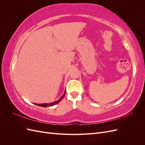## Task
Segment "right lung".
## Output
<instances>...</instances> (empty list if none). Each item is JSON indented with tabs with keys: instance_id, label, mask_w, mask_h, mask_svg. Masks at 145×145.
Masks as SVG:
<instances>
[{
	"instance_id": "obj_1",
	"label": "right lung",
	"mask_w": 145,
	"mask_h": 145,
	"mask_svg": "<svg viewBox=\"0 0 145 145\" xmlns=\"http://www.w3.org/2000/svg\"><path fill=\"white\" fill-rule=\"evenodd\" d=\"M65 93H66V90L65 91L64 94L62 95V97H60V99L59 100H58L57 101H56V102H54L52 103H43V104H37V103H34L35 105H38V106H42V107H47V106H53V105H56V104H57L58 103H59L61 100H62L63 99V98L64 97V96L65 95Z\"/></svg>"
}]
</instances>
